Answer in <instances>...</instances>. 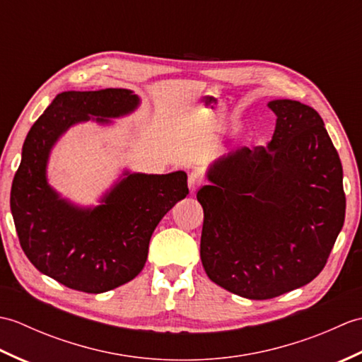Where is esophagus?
Returning a JSON list of instances; mask_svg holds the SVG:
<instances>
[{"mask_svg":"<svg viewBox=\"0 0 362 362\" xmlns=\"http://www.w3.org/2000/svg\"><path fill=\"white\" fill-rule=\"evenodd\" d=\"M202 185V175L193 171L188 175V188H189V193H196L199 189V187Z\"/></svg>","mask_w":362,"mask_h":362,"instance_id":"esophagus-1","label":"esophagus"}]
</instances>
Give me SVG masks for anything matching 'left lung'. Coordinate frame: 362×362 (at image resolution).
Returning a JSON list of instances; mask_svg holds the SVG:
<instances>
[{
    "mask_svg": "<svg viewBox=\"0 0 362 362\" xmlns=\"http://www.w3.org/2000/svg\"><path fill=\"white\" fill-rule=\"evenodd\" d=\"M276 124L267 148H238L206 173L201 259L236 296L279 297L327 264L345 218L342 165L320 115L291 99L267 104Z\"/></svg>",
    "mask_w": 362,
    "mask_h": 362,
    "instance_id": "8db88e82",
    "label": "left lung"
}]
</instances>
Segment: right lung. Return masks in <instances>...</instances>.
Returning a JSON list of instances; mask_svg holds the SVG:
<instances>
[{
  "instance_id": "right-lung-1",
  "label": "right lung",
  "mask_w": 362,
  "mask_h": 362,
  "mask_svg": "<svg viewBox=\"0 0 362 362\" xmlns=\"http://www.w3.org/2000/svg\"><path fill=\"white\" fill-rule=\"evenodd\" d=\"M140 98L126 88L64 91L38 118L23 144L11 210L23 252L42 274L66 288L101 294L141 272L161 218L188 194L187 174L124 173L95 209L59 196L46 179L52 146L71 126L132 113ZM96 116V119L93 117Z\"/></svg>"
}]
</instances>
